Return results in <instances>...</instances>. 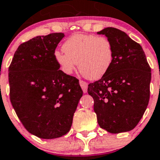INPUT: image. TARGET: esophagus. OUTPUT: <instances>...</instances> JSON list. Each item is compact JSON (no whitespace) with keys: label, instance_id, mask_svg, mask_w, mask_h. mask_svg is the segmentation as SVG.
<instances>
[{"label":"esophagus","instance_id":"34e87169","mask_svg":"<svg viewBox=\"0 0 160 160\" xmlns=\"http://www.w3.org/2000/svg\"><path fill=\"white\" fill-rule=\"evenodd\" d=\"M80 87H81L82 89H83V92H84V93H86V92H87V90H88V84H87L85 81H84V80H80Z\"/></svg>","mask_w":160,"mask_h":160}]
</instances>
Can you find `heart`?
Here are the masks:
<instances>
[{"label":"heart","instance_id":"heart-1","mask_svg":"<svg viewBox=\"0 0 160 160\" xmlns=\"http://www.w3.org/2000/svg\"><path fill=\"white\" fill-rule=\"evenodd\" d=\"M63 52L56 51L54 59L60 69L71 74L78 64L80 72L88 80L103 77L113 63V46L106 37L76 34L63 44Z\"/></svg>","mask_w":160,"mask_h":160}]
</instances>
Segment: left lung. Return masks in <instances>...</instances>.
<instances>
[{
	"label": "left lung",
	"instance_id": "1",
	"mask_svg": "<svg viewBox=\"0 0 160 160\" xmlns=\"http://www.w3.org/2000/svg\"><path fill=\"white\" fill-rule=\"evenodd\" d=\"M105 34L113 46V63L99 80L88 84L100 127L112 134L135 127L150 99L151 70L141 46L125 32L107 27Z\"/></svg>",
	"mask_w": 160,
	"mask_h": 160
}]
</instances>
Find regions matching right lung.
<instances>
[{"mask_svg": "<svg viewBox=\"0 0 160 160\" xmlns=\"http://www.w3.org/2000/svg\"><path fill=\"white\" fill-rule=\"evenodd\" d=\"M63 33L37 36L21 44L9 68L11 104L25 128L40 138L70 130L83 95L79 80L59 70L54 59Z\"/></svg>", "mask_w": 160, "mask_h": 160, "instance_id": "obj_1", "label": "right lung"}]
</instances>
